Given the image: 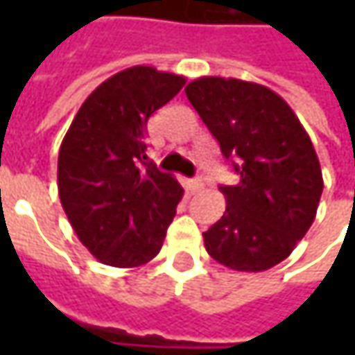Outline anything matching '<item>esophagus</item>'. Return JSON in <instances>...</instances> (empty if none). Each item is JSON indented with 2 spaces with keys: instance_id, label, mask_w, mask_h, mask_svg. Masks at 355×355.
Wrapping results in <instances>:
<instances>
[{
  "instance_id": "34e87169",
  "label": "esophagus",
  "mask_w": 355,
  "mask_h": 355,
  "mask_svg": "<svg viewBox=\"0 0 355 355\" xmlns=\"http://www.w3.org/2000/svg\"><path fill=\"white\" fill-rule=\"evenodd\" d=\"M189 185H191V189H201V187L205 185V182H203V178H193V180L189 182Z\"/></svg>"
}]
</instances>
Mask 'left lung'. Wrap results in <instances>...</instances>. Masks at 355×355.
<instances>
[{"label": "left lung", "instance_id": "left-lung-1", "mask_svg": "<svg viewBox=\"0 0 355 355\" xmlns=\"http://www.w3.org/2000/svg\"><path fill=\"white\" fill-rule=\"evenodd\" d=\"M185 94L241 175L237 185L219 187L227 207L203 233L205 249L233 270L279 265L306 235L324 189L310 136L284 98L263 85L201 76Z\"/></svg>", "mask_w": 355, "mask_h": 355}]
</instances>
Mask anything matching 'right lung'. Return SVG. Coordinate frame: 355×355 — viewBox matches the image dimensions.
I'll list each match as a JSON object with an SVG mask.
<instances>
[{
  "instance_id": "add662e5",
  "label": "right lung",
  "mask_w": 355,
  "mask_h": 355,
  "mask_svg": "<svg viewBox=\"0 0 355 355\" xmlns=\"http://www.w3.org/2000/svg\"><path fill=\"white\" fill-rule=\"evenodd\" d=\"M184 85V76L154 67L120 71L90 92L62 138V209L104 265L142 266L164 245L184 187L148 162L144 138L148 118Z\"/></svg>"
}]
</instances>
